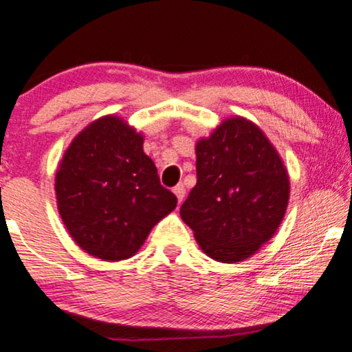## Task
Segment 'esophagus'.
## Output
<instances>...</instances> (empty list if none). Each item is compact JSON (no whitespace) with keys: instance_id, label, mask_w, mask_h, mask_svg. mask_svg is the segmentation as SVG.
<instances>
[{"instance_id":"1","label":"esophagus","mask_w":352,"mask_h":352,"mask_svg":"<svg viewBox=\"0 0 352 352\" xmlns=\"http://www.w3.org/2000/svg\"><path fill=\"white\" fill-rule=\"evenodd\" d=\"M173 194L177 195L179 202H182V200L185 199V187H184V184L175 185V187H173Z\"/></svg>"}]
</instances>
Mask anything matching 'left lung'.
I'll use <instances>...</instances> for the list:
<instances>
[{
  "instance_id": "8db88e82",
  "label": "left lung",
  "mask_w": 352,
  "mask_h": 352,
  "mask_svg": "<svg viewBox=\"0 0 352 352\" xmlns=\"http://www.w3.org/2000/svg\"><path fill=\"white\" fill-rule=\"evenodd\" d=\"M197 184L180 217L200 249L219 262H239L270 241L289 202V175L264 132L227 118L195 145Z\"/></svg>"
}]
</instances>
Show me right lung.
I'll return each instance as SVG.
<instances>
[{
  "mask_svg": "<svg viewBox=\"0 0 352 352\" xmlns=\"http://www.w3.org/2000/svg\"><path fill=\"white\" fill-rule=\"evenodd\" d=\"M65 227L103 261L135 256L158 220L177 207L144 152V137L115 115L91 122L65 152L55 177Z\"/></svg>",
  "mask_w": 352,
  "mask_h": 352,
  "instance_id": "right-lung-1",
  "label": "right lung"
}]
</instances>
